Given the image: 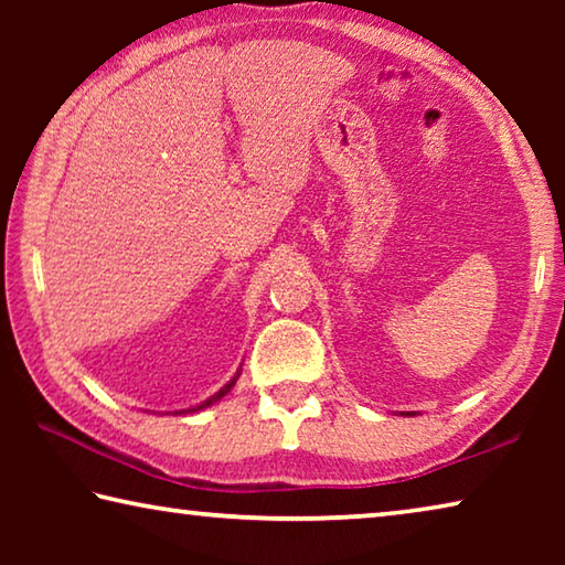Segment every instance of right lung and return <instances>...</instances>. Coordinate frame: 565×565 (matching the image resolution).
<instances>
[{
  "label": "right lung",
  "instance_id": "right-lung-1",
  "mask_svg": "<svg viewBox=\"0 0 565 565\" xmlns=\"http://www.w3.org/2000/svg\"><path fill=\"white\" fill-rule=\"evenodd\" d=\"M236 379H238V374H236V376H234L232 381H228V384H226V386H224L222 391H218V394H214L212 398H206V401H204V404H199L196 408H191V411H199V408H206V406H212V404H216V401H218V398H222L224 394H228V391H232V386L236 384Z\"/></svg>",
  "mask_w": 565,
  "mask_h": 565
}]
</instances>
